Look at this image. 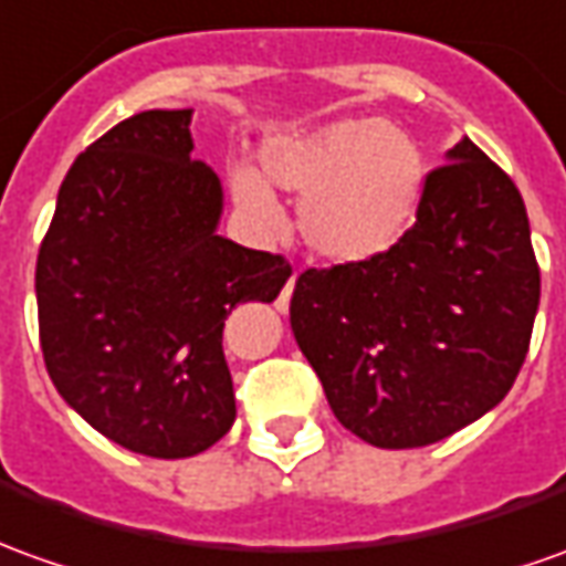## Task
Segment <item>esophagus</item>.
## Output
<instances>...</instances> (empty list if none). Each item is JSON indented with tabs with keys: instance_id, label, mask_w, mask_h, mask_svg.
I'll list each match as a JSON object with an SVG mask.
<instances>
[{
	"instance_id": "34e87169",
	"label": "esophagus",
	"mask_w": 566,
	"mask_h": 566,
	"mask_svg": "<svg viewBox=\"0 0 566 566\" xmlns=\"http://www.w3.org/2000/svg\"><path fill=\"white\" fill-rule=\"evenodd\" d=\"M292 290H295V274H292V276H290V283L283 286V295H280V307H286V302H290Z\"/></svg>"
}]
</instances>
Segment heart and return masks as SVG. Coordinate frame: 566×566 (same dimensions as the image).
<instances>
[{
    "label": "heart",
    "instance_id": "b5f03b06",
    "mask_svg": "<svg viewBox=\"0 0 566 566\" xmlns=\"http://www.w3.org/2000/svg\"><path fill=\"white\" fill-rule=\"evenodd\" d=\"M264 171L302 200L298 231L321 259L364 261L400 240L422 200V147L403 128L342 119L264 150ZM233 193L249 216L274 228V197L255 171L233 175Z\"/></svg>",
    "mask_w": 566,
    "mask_h": 566
}]
</instances>
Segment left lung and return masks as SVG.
Here are the masks:
<instances>
[{
  "label": "left lung",
  "instance_id": "8db88e82",
  "mask_svg": "<svg viewBox=\"0 0 566 566\" xmlns=\"http://www.w3.org/2000/svg\"><path fill=\"white\" fill-rule=\"evenodd\" d=\"M536 307L521 190L462 138L424 175L416 224L373 259L307 268L290 321L335 419L373 447L409 450L509 395Z\"/></svg>",
  "mask_w": 566,
  "mask_h": 566
}]
</instances>
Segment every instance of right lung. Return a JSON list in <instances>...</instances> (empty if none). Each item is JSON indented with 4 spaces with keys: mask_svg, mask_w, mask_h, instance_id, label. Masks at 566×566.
Returning <instances> with one entry per match:
<instances>
[{
    "mask_svg": "<svg viewBox=\"0 0 566 566\" xmlns=\"http://www.w3.org/2000/svg\"><path fill=\"white\" fill-rule=\"evenodd\" d=\"M190 111H144L82 150L36 259L39 345L57 395L113 443L185 459L231 431L224 321L274 302L290 261L218 237L221 185Z\"/></svg>",
    "mask_w": 566,
    "mask_h": 566,
    "instance_id": "add662e5",
    "label": "right lung"
}]
</instances>
